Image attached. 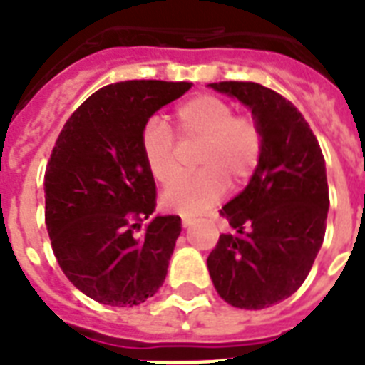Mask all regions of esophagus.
<instances>
[{
	"label": "esophagus",
	"instance_id": "esophagus-1",
	"mask_svg": "<svg viewBox=\"0 0 365 365\" xmlns=\"http://www.w3.org/2000/svg\"><path fill=\"white\" fill-rule=\"evenodd\" d=\"M192 223H195V219H192V217H189V215H183V217H182V225H183V229H189V227H191Z\"/></svg>",
	"mask_w": 365,
	"mask_h": 365
}]
</instances>
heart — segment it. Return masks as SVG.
I'll use <instances>...</instances> for the list:
<instances>
[{"label": "heart", "instance_id": "1", "mask_svg": "<svg viewBox=\"0 0 365 365\" xmlns=\"http://www.w3.org/2000/svg\"><path fill=\"white\" fill-rule=\"evenodd\" d=\"M182 140L200 142L192 176H176L180 163L174 138L159 118H152L142 131L140 148L148 170L157 182L168 183L161 202L170 212L183 215L202 213L221 200L229 180L244 182L257 167L262 150V133L251 115H234L232 105L213 96L185 101L174 114Z\"/></svg>", "mask_w": 365, "mask_h": 365}]
</instances>
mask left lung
<instances>
[{"mask_svg": "<svg viewBox=\"0 0 365 365\" xmlns=\"http://www.w3.org/2000/svg\"><path fill=\"white\" fill-rule=\"evenodd\" d=\"M262 133L250 183L221 210L236 234H221L208 257L217 294L240 309L279 304L306 281L327 232L330 208L321 146L296 106L255 82H219Z\"/></svg>", "mask_w": 365, "mask_h": 365, "instance_id": "8db88e82", "label": "left lung"}]
</instances>
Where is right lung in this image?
Instances as JSON below:
<instances>
[{"mask_svg":"<svg viewBox=\"0 0 365 365\" xmlns=\"http://www.w3.org/2000/svg\"><path fill=\"white\" fill-rule=\"evenodd\" d=\"M191 86H105L76 108L56 140L44 174L46 230L67 279L99 304L138 306L167 277L182 219L153 215L155 182L140 138L150 118ZM142 218L150 223L139 233Z\"/></svg>","mask_w":365,"mask_h":365,"instance_id":"1","label":"right lung"}]
</instances>
